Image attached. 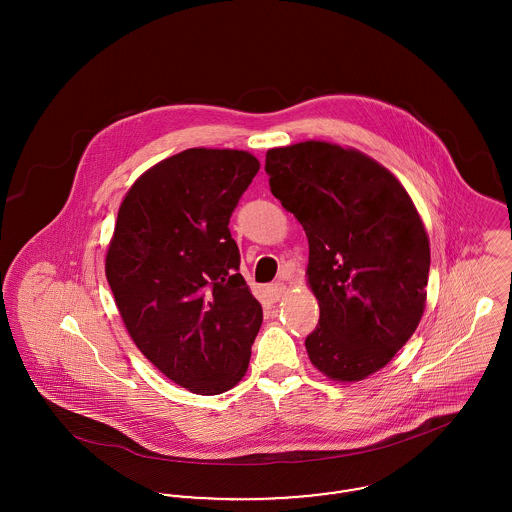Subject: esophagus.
<instances>
[{
  "label": "esophagus",
  "mask_w": 512,
  "mask_h": 512,
  "mask_svg": "<svg viewBox=\"0 0 512 512\" xmlns=\"http://www.w3.org/2000/svg\"><path fill=\"white\" fill-rule=\"evenodd\" d=\"M284 293H286V286L282 282H274L268 286V295L272 301H280L284 297Z\"/></svg>",
  "instance_id": "obj_1"
}]
</instances>
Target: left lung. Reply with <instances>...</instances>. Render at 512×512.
I'll return each instance as SVG.
<instances>
[{
  "instance_id": "obj_1",
  "label": "left lung",
  "mask_w": 512,
  "mask_h": 512,
  "mask_svg": "<svg viewBox=\"0 0 512 512\" xmlns=\"http://www.w3.org/2000/svg\"><path fill=\"white\" fill-rule=\"evenodd\" d=\"M265 171L309 240L307 276L320 307L305 340L309 359L328 378L363 380L390 363L422 317L424 224L399 180L355 149L276 147Z\"/></svg>"
}]
</instances>
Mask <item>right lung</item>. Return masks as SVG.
<instances>
[{"mask_svg":"<svg viewBox=\"0 0 512 512\" xmlns=\"http://www.w3.org/2000/svg\"><path fill=\"white\" fill-rule=\"evenodd\" d=\"M259 171L238 149L194 147L144 172L122 201L105 274L130 338L174 384L234 388L263 322L230 217Z\"/></svg>","mask_w":512,"mask_h":512,"instance_id":"obj_1","label":"right lung"}]
</instances>
